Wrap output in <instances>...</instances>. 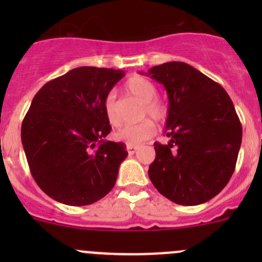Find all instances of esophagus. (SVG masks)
I'll use <instances>...</instances> for the list:
<instances>
[{
    "label": "esophagus",
    "instance_id": "esophagus-1",
    "mask_svg": "<svg viewBox=\"0 0 262 262\" xmlns=\"http://www.w3.org/2000/svg\"><path fill=\"white\" fill-rule=\"evenodd\" d=\"M137 149H138V147H134V146H126V150H128L129 155H134V153L137 152Z\"/></svg>",
    "mask_w": 262,
    "mask_h": 262
}]
</instances>
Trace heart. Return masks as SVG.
<instances>
[{"instance_id": "b5f03b06", "label": "heart", "mask_w": 262, "mask_h": 262, "mask_svg": "<svg viewBox=\"0 0 262 262\" xmlns=\"http://www.w3.org/2000/svg\"><path fill=\"white\" fill-rule=\"evenodd\" d=\"M124 89L130 96L143 104V116H148L153 121H162L167 116V106L157 97V87L143 76H133L124 84ZM104 114L112 125L119 123L115 107V95L113 92L106 95L104 100ZM155 133V126L149 120H143L133 125H124L114 133L118 142H123L126 146H139Z\"/></svg>"}]
</instances>
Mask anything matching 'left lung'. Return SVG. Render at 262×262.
<instances>
[{"label": "left lung", "mask_w": 262, "mask_h": 262, "mask_svg": "<svg viewBox=\"0 0 262 262\" xmlns=\"http://www.w3.org/2000/svg\"><path fill=\"white\" fill-rule=\"evenodd\" d=\"M165 86L168 143H155L148 176L180 205H199L224 189L236 168L242 125L226 90L184 62L155 66L146 73Z\"/></svg>", "instance_id": "left-lung-1"}]
</instances>
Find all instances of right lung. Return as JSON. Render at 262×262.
<instances>
[{
  "label": "right lung",
  "mask_w": 262,
  "mask_h": 262,
  "mask_svg": "<svg viewBox=\"0 0 262 262\" xmlns=\"http://www.w3.org/2000/svg\"><path fill=\"white\" fill-rule=\"evenodd\" d=\"M124 71L78 67L47 82L21 125L30 172L48 196L66 205H90L114 187L128 156L121 142L106 141L112 126L104 100Z\"/></svg>",
  "instance_id": "right-lung-1"
}]
</instances>
